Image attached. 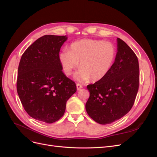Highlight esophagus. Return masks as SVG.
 I'll use <instances>...</instances> for the list:
<instances>
[{
  "mask_svg": "<svg viewBox=\"0 0 157 157\" xmlns=\"http://www.w3.org/2000/svg\"><path fill=\"white\" fill-rule=\"evenodd\" d=\"M82 88V86L80 84H79V83H78V84H77V90H80Z\"/></svg>",
  "mask_w": 157,
  "mask_h": 157,
  "instance_id": "obj_1",
  "label": "esophagus"
}]
</instances>
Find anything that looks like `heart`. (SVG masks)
I'll return each instance as SVG.
<instances>
[{
  "instance_id": "obj_1",
  "label": "heart",
  "mask_w": 157,
  "mask_h": 157,
  "mask_svg": "<svg viewBox=\"0 0 157 157\" xmlns=\"http://www.w3.org/2000/svg\"><path fill=\"white\" fill-rule=\"evenodd\" d=\"M116 57L115 46L111 42L101 40L82 39L73 42L69 50H64L59 54V59L66 75H71L78 66L75 75L78 80L98 81L110 71Z\"/></svg>"
}]
</instances>
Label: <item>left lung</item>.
<instances>
[{
  "instance_id": "1",
  "label": "left lung",
  "mask_w": 157,
  "mask_h": 157,
  "mask_svg": "<svg viewBox=\"0 0 157 157\" xmlns=\"http://www.w3.org/2000/svg\"><path fill=\"white\" fill-rule=\"evenodd\" d=\"M115 62L107 75L87 86L90 97L86 103L88 115L100 124L115 122L130 111L139 89L137 57L124 41L117 39Z\"/></svg>"
}]
</instances>
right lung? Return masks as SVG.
I'll return each mask as SVG.
<instances>
[{"label":"right lung","mask_w":157,"mask_h":157,"mask_svg":"<svg viewBox=\"0 0 157 157\" xmlns=\"http://www.w3.org/2000/svg\"><path fill=\"white\" fill-rule=\"evenodd\" d=\"M66 36L44 35L23 54L18 67L17 92L30 117L53 123L63 117L66 102L77 91L76 84L62 72L59 59Z\"/></svg>","instance_id":"obj_1"}]
</instances>
